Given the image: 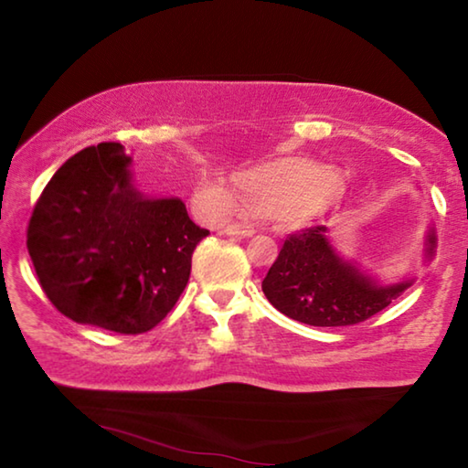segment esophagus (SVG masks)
I'll return each instance as SVG.
<instances>
[{
  "instance_id": "1",
  "label": "esophagus",
  "mask_w": 468,
  "mask_h": 468,
  "mask_svg": "<svg viewBox=\"0 0 468 468\" xmlns=\"http://www.w3.org/2000/svg\"><path fill=\"white\" fill-rule=\"evenodd\" d=\"M227 235H233V237H253L255 235V229L251 225H243V223H233L225 229Z\"/></svg>"
}]
</instances>
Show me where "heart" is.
I'll return each mask as SVG.
<instances>
[{"mask_svg": "<svg viewBox=\"0 0 468 468\" xmlns=\"http://www.w3.org/2000/svg\"><path fill=\"white\" fill-rule=\"evenodd\" d=\"M340 181L324 166L307 161H277L237 176V188L223 178H207L197 188V205L211 218H223L241 205L263 217H292L325 203Z\"/></svg>", "mask_w": 468, "mask_h": 468, "instance_id": "b5f03b06", "label": "heart"}]
</instances>
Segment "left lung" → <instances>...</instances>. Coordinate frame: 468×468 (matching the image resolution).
Listing matches in <instances>:
<instances>
[{
  "label": "left lung",
  "instance_id": "obj_1",
  "mask_svg": "<svg viewBox=\"0 0 468 468\" xmlns=\"http://www.w3.org/2000/svg\"><path fill=\"white\" fill-rule=\"evenodd\" d=\"M325 233L324 225L292 233L265 275V297L287 317L317 327L354 325L382 312L412 285V280L380 285L356 263L342 260ZM434 243L431 229L426 260L434 255Z\"/></svg>",
  "mask_w": 468,
  "mask_h": 468
}]
</instances>
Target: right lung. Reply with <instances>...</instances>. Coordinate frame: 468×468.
<instances>
[{"mask_svg":"<svg viewBox=\"0 0 468 468\" xmlns=\"http://www.w3.org/2000/svg\"><path fill=\"white\" fill-rule=\"evenodd\" d=\"M121 143L58 168L27 225V251L59 314L116 334H143L173 310L208 235L181 198H146Z\"/></svg>","mask_w":468,"mask_h":468,"instance_id":"1","label":"right lung"}]
</instances>
